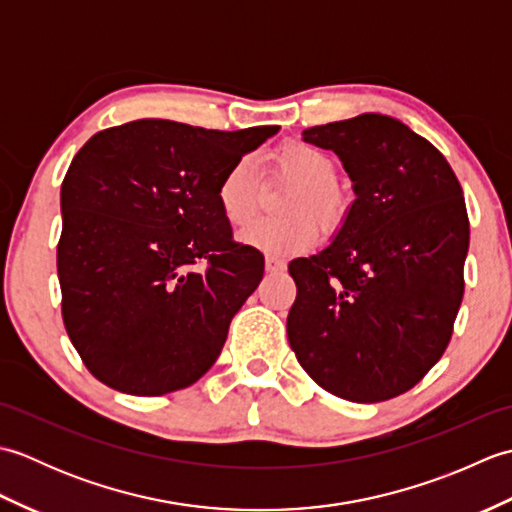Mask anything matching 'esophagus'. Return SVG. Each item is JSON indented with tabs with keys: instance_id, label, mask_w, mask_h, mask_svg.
I'll return each instance as SVG.
<instances>
[{
	"instance_id": "esophagus-1",
	"label": "esophagus",
	"mask_w": 512,
	"mask_h": 512,
	"mask_svg": "<svg viewBox=\"0 0 512 512\" xmlns=\"http://www.w3.org/2000/svg\"><path fill=\"white\" fill-rule=\"evenodd\" d=\"M266 270H268V273H284L286 262H284V259L275 257V255H268L266 257Z\"/></svg>"
}]
</instances>
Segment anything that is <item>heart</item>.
<instances>
[{
	"label": "heart",
	"instance_id": "1",
	"mask_svg": "<svg viewBox=\"0 0 512 512\" xmlns=\"http://www.w3.org/2000/svg\"><path fill=\"white\" fill-rule=\"evenodd\" d=\"M277 176L297 184L286 202L288 217H264L242 233V242L268 255H292L314 246L319 225L339 228L347 215V198L336 187V162L325 151L290 140L273 154ZM217 204L228 224L244 226L257 213L259 173L250 158H239L217 184ZM318 220L314 221L313 217Z\"/></svg>",
	"mask_w": 512,
	"mask_h": 512
}]
</instances>
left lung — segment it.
I'll return each instance as SVG.
<instances>
[{"label": "left lung", "mask_w": 512, "mask_h": 512, "mask_svg": "<svg viewBox=\"0 0 512 512\" xmlns=\"http://www.w3.org/2000/svg\"><path fill=\"white\" fill-rule=\"evenodd\" d=\"M356 200L328 248L290 262L288 341L308 376L352 402L405 394L440 361L464 295L469 215L451 165L383 114L317 125Z\"/></svg>", "instance_id": "obj_1"}]
</instances>
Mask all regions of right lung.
Returning <instances> with one entry per match:
<instances>
[{
  "mask_svg": "<svg viewBox=\"0 0 512 512\" xmlns=\"http://www.w3.org/2000/svg\"><path fill=\"white\" fill-rule=\"evenodd\" d=\"M279 132L143 118L85 143L61 184L65 330L94 378L132 396L193 385L264 277L217 204L226 169Z\"/></svg>",
  "mask_w": 512,
  "mask_h": 512,
  "instance_id": "1",
  "label": "right lung"
}]
</instances>
